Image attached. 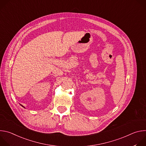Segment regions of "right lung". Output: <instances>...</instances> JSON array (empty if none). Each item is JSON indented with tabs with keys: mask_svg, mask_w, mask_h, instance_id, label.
<instances>
[{
	"mask_svg": "<svg viewBox=\"0 0 146 146\" xmlns=\"http://www.w3.org/2000/svg\"><path fill=\"white\" fill-rule=\"evenodd\" d=\"M21 106H23V108H24V106H23V105H21Z\"/></svg>",
	"mask_w": 146,
	"mask_h": 146,
	"instance_id": "add662e5",
	"label": "right lung"
}]
</instances>
